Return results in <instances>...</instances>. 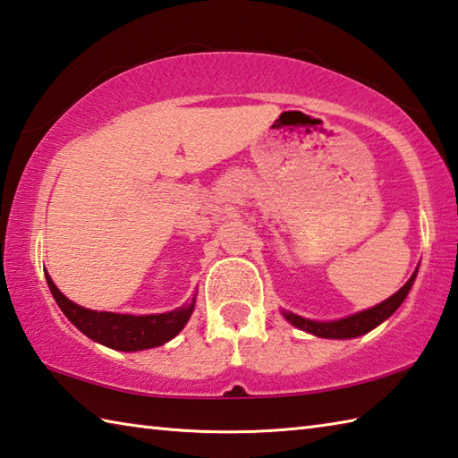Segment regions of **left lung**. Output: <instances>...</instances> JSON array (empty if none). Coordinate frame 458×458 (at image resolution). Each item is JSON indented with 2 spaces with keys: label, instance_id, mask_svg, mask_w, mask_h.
I'll return each mask as SVG.
<instances>
[{
  "label": "left lung",
  "instance_id": "left-lung-1",
  "mask_svg": "<svg viewBox=\"0 0 458 458\" xmlns=\"http://www.w3.org/2000/svg\"><path fill=\"white\" fill-rule=\"evenodd\" d=\"M417 272L419 268L414 270L412 276L409 278V282L394 293L390 298H386L385 302H380L377 306H372L369 310H362V312H356L352 316H346V318H340V320H332V322H316V320H309V318H302V316L293 314V312H286L282 310L284 314V318L294 324L296 328L310 332L314 336H320V338H354V336H362L370 332L372 328H377L380 322H385L388 316H393L396 312L398 306L403 304V301L409 294V290L412 286L414 278H417Z\"/></svg>",
  "mask_w": 458,
  "mask_h": 458
}]
</instances>
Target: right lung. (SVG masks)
Returning <instances> with one entry per match:
<instances>
[{
	"mask_svg": "<svg viewBox=\"0 0 458 458\" xmlns=\"http://www.w3.org/2000/svg\"><path fill=\"white\" fill-rule=\"evenodd\" d=\"M47 286L52 290L57 306H60L62 312L68 316V320L76 327L78 330L84 332V335L96 343L104 344L107 348H114V351H123V352H136V351H146V348L162 346L168 343L178 332L186 327L190 316L194 312L196 304V294L192 301L176 309L172 312L164 314H146V316H134V314H115V312H98L84 309V306H78L65 298L54 280L49 278L46 272Z\"/></svg>",
	"mask_w": 458,
	"mask_h": 458,
	"instance_id": "right-lung-1",
	"label": "right lung"
}]
</instances>
